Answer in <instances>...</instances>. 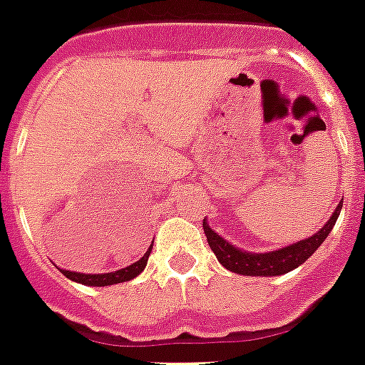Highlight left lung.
<instances>
[{
    "label": "left lung",
    "instance_id": "8db88e82",
    "mask_svg": "<svg viewBox=\"0 0 365 365\" xmlns=\"http://www.w3.org/2000/svg\"><path fill=\"white\" fill-rule=\"evenodd\" d=\"M341 209L342 201L336 205V209L327 220L325 226H321V230L315 232L313 236L280 247V250L265 251V253H253V251L240 250L236 245H232L228 240L218 236L217 232L210 228L207 218H203V230L210 250L215 251V255L224 269L244 274V277H279V274H286L298 269L302 263H306L307 259L312 257L317 247L325 242V237L331 234L336 218L341 215Z\"/></svg>",
    "mask_w": 365,
    "mask_h": 365
}]
</instances>
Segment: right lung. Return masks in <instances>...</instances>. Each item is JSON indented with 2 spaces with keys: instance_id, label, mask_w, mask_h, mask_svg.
<instances>
[{
  "instance_id": "1",
  "label": "right lung",
  "mask_w": 365,
  "mask_h": 365,
  "mask_svg": "<svg viewBox=\"0 0 365 365\" xmlns=\"http://www.w3.org/2000/svg\"><path fill=\"white\" fill-rule=\"evenodd\" d=\"M153 251V245L148 247L147 253L143 255L139 261H135L133 265L125 267V269H118L114 272H102V274H85V272L77 271H66V269H59V271L66 274L67 279L73 280V282H79V284L85 286H110L118 284V282H128V280H133L137 274H141L147 267L148 255Z\"/></svg>"
}]
</instances>
